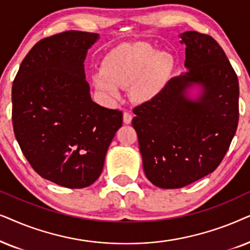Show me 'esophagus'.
Listing matches in <instances>:
<instances>
[{"mask_svg": "<svg viewBox=\"0 0 250 250\" xmlns=\"http://www.w3.org/2000/svg\"><path fill=\"white\" fill-rule=\"evenodd\" d=\"M131 120H132V116H131L130 113H129V112L123 113V122H125V125H130Z\"/></svg>", "mask_w": 250, "mask_h": 250, "instance_id": "esophagus-1", "label": "esophagus"}]
</instances>
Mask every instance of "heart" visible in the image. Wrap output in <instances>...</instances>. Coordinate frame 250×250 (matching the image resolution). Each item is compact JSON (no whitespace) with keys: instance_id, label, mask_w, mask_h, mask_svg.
I'll return each mask as SVG.
<instances>
[{"instance_id":"1","label":"heart","mask_w":250,"mask_h":250,"mask_svg":"<svg viewBox=\"0 0 250 250\" xmlns=\"http://www.w3.org/2000/svg\"><path fill=\"white\" fill-rule=\"evenodd\" d=\"M172 66L169 53L158 52L148 43L123 44L105 56L103 69L92 75V83L112 99H119L120 88L131 86L136 101L148 102L167 84Z\"/></svg>"}]
</instances>
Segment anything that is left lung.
<instances>
[{
	"instance_id": "8db88e82",
	"label": "left lung",
	"mask_w": 250,
	"mask_h": 250,
	"mask_svg": "<svg viewBox=\"0 0 250 250\" xmlns=\"http://www.w3.org/2000/svg\"><path fill=\"white\" fill-rule=\"evenodd\" d=\"M181 38L188 71L136 106L132 119L146 177L161 188H184L214 171L239 121L238 76L224 50L211 36L195 31ZM194 84L202 94L191 100L187 89Z\"/></svg>"
}]
</instances>
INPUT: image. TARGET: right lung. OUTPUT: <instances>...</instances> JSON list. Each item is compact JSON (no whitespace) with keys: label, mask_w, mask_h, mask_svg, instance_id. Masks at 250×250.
<instances>
[{"label":"right lung","mask_w":250,"mask_h":250,"mask_svg":"<svg viewBox=\"0 0 250 250\" xmlns=\"http://www.w3.org/2000/svg\"><path fill=\"white\" fill-rule=\"evenodd\" d=\"M97 33L67 31L36 43L12 84V125L32 168L48 181L83 188L101 176L122 112L92 102L86 51Z\"/></svg>","instance_id":"right-lung-1"}]
</instances>
